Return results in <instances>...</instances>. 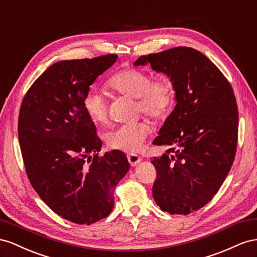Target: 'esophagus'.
Here are the masks:
<instances>
[{
  "label": "esophagus",
  "instance_id": "34e87169",
  "mask_svg": "<svg viewBox=\"0 0 257 257\" xmlns=\"http://www.w3.org/2000/svg\"><path fill=\"white\" fill-rule=\"evenodd\" d=\"M128 157V161H129V164L133 166V167H135V166H137L139 163H140V161L142 160V158L140 157V156H138V155H136V154H130V155H128L127 156Z\"/></svg>",
  "mask_w": 257,
  "mask_h": 257
}]
</instances>
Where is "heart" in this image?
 <instances>
[{
    "mask_svg": "<svg viewBox=\"0 0 257 257\" xmlns=\"http://www.w3.org/2000/svg\"><path fill=\"white\" fill-rule=\"evenodd\" d=\"M112 91L124 97L137 99V111L159 121L167 118L175 103V88L167 75L153 77L148 72L137 69H124L117 72L106 82ZM87 116L96 123L108 121V111L104 98L94 89H89L83 99ZM152 127L142 120L126 123L109 131L106 143L109 149L135 154L140 152Z\"/></svg>",
    "mask_w": 257,
    "mask_h": 257,
    "instance_id": "1",
    "label": "heart"
}]
</instances>
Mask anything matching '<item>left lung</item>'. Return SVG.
I'll return each mask as SVG.
<instances>
[{
  "label": "left lung",
  "mask_w": 257,
  "mask_h": 257,
  "mask_svg": "<svg viewBox=\"0 0 257 257\" xmlns=\"http://www.w3.org/2000/svg\"><path fill=\"white\" fill-rule=\"evenodd\" d=\"M169 76L175 105L153 144L165 146L154 157V200L170 214H188L212 200L228 174L238 142L239 113L232 87L210 59L194 48L174 47L141 56Z\"/></svg>",
  "instance_id": "1"
}]
</instances>
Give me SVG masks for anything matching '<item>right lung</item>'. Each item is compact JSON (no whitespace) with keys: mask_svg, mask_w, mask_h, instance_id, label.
Wrapping results in <instances>:
<instances>
[{"mask_svg":"<svg viewBox=\"0 0 257 257\" xmlns=\"http://www.w3.org/2000/svg\"><path fill=\"white\" fill-rule=\"evenodd\" d=\"M117 59L111 54L59 61L29 88L21 103L18 138L28 179L56 214L90 225L114 208V190L130 165L124 153L99 156L102 142L83 99Z\"/></svg>","mask_w":257,"mask_h":257,"instance_id":"add662e5","label":"right lung"}]
</instances>
